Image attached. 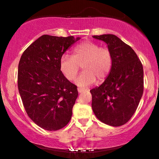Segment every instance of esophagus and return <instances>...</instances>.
Segmentation results:
<instances>
[{
	"mask_svg": "<svg viewBox=\"0 0 159 159\" xmlns=\"http://www.w3.org/2000/svg\"><path fill=\"white\" fill-rule=\"evenodd\" d=\"M78 93H81L84 92V89H82V88H78Z\"/></svg>",
	"mask_w": 159,
	"mask_h": 159,
	"instance_id": "1",
	"label": "esophagus"
}]
</instances>
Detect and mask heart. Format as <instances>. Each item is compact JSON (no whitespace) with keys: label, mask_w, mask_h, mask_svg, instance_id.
Instances as JSON below:
<instances>
[{"label":"heart","mask_w":159,"mask_h":159,"mask_svg":"<svg viewBox=\"0 0 159 159\" xmlns=\"http://www.w3.org/2000/svg\"><path fill=\"white\" fill-rule=\"evenodd\" d=\"M112 54L106 47L87 41L74 47L72 57L63 54L60 59V69L66 79L72 81L77 75L79 65L83 72L76 78L75 84L80 87H88L96 79L102 82L110 72L112 66Z\"/></svg>","instance_id":"1"}]
</instances>
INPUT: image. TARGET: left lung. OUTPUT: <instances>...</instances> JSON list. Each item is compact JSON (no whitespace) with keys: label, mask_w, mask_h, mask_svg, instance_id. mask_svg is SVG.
Listing matches in <instances>:
<instances>
[{"label":"left lung","mask_w":159,"mask_h":159,"mask_svg":"<svg viewBox=\"0 0 159 159\" xmlns=\"http://www.w3.org/2000/svg\"><path fill=\"white\" fill-rule=\"evenodd\" d=\"M93 37L106 43L113 58L108 76L90 90L93 111L102 123L120 126L132 118L143 95V66L134 51L116 36Z\"/></svg>","instance_id":"left-lung-1"}]
</instances>
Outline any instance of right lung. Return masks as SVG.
<instances>
[{
    "label": "right lung",
    "mask_w": 159,
    "mask_h": 159,
    "mask_svg": "<svg viewBox=\"0 0 159 159\" xmlns=\"http://www.w3.org/2000/svg\"><path fill=\"white\" fill-rule=\"evenodd\" d=\"M81 38L43 35L21 57L18 88L27 115L48 131L62 129L70 121L78 97L77 87L60 69V59Z\"/></svg>",
    "instance_id": "add662e5"
}]
</instances>
